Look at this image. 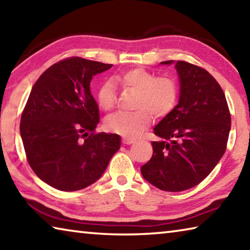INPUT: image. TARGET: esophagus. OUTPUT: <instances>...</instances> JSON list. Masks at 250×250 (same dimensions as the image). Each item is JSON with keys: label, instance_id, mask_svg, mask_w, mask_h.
<instances>
[{"label": "esophagus", "instance_id": "34e87169", "mask_svg": "<svg viewBox=\"0 0 250 250\" xmlns=\"http://www.w3.org/2000/svg\"><path fill=\"white\" fill-rule=\"evenodd\" d=\"M122 142L125 143V145H132L134 142V139H131V138H124L122 139Z\"/></svg>", "mask_w": 250, "mask_h": 250}]
</instances>
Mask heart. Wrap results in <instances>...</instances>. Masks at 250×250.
<instances>
[{
    "label": "heart",
    "instance_id": "obj_1",
    "mask_svg": "<svg viewBox=\"0 0 250 250\" xmlns=\"http://www.w3.org/2000/svg\"><path fill=\"white\" fill-rule=\"evenodd\" d=\"M116 83L138 92L135 98L134 112H119L105 119L108 131L125 137H139L151 122V113L154 117L167 115L175 107L177 83L167 76L156 77L150 70L141 67L130 68L113 77ZM99 107L109 111L116 104V90L110 82L104 83L97 91Z\"/></svg>",
    "mask_w": 250,
    "mask_h": 250
}]
</instances>
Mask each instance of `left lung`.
Here are the masks:
<instances>
[{
    "mask_svg": "<svg viewBox=\"0 0 250 250\" xmlns=\"http://www.w3.org/2000/svg\"><path fill=\"white\" fill-rule=\"evenodd\" d=\"M179 104L154 126L159 141L141 167L142 176L162 191L181 192L200 184L225 153L230 113L225 94L208 71L181 61Z\"/></svg>",
    "mask_w": 250,
    "mask_h": 250,
    "instance_id": "8db88e82",
    "label": "left lung"
}]
</instances>
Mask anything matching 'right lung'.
I'll list each match as a JSON object with an SVG mask.
<instances>
[{"mask_svg": "<svg viewBox=\"0 0 250 250\" xmlns=\"http://www.w3.org/2000/svg\"><path fill=\"white\" fill-rule=\"evenodd\" d=\"M111 67L70 57L50 66L32 88L20 125L25 153L35 174L59 191L95 183L120 149V135L94 133L99 108L90 82Z\"/></svg>", "mask_w": 250, "mask_h": 250, "instance_id": "add662e5", "label": "right lung"}]
</instances>
